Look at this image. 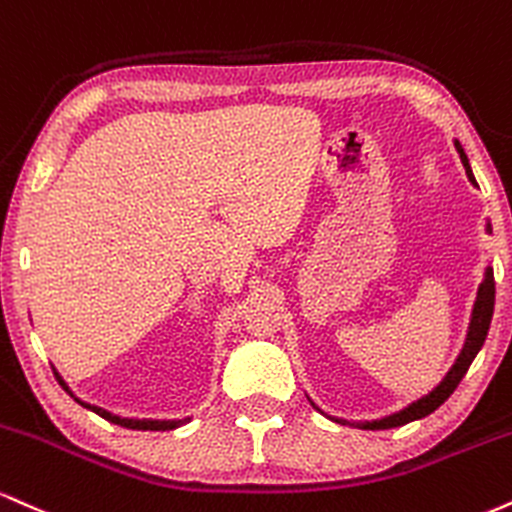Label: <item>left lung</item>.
<instances>
[{
  "label": "left lung",
  "mask_w": 512,
  "mask_h": 512,
  "mask_svg": "<svg viewBox=\"0 0 512 512\" xmlns=\"http://www.w3.org/2000/svg\"><path fill=\"white\" fill-rule=\"evenodd\" d=\"M455 148H458L462 165H465V170H467V177L472 179V184H477L474 182V174L470 170V162H467L465 150L460 148V143H455ZM494 302H496L494 270L486 268V278L482 282V287H479L477 304H474V311H472V323H470V333H467V342H465V347H462L458 362L453 364V369H450L448 376L441 381V386H438L436 390H431L426 398L412 402L410 407H405V410L398 414H390V417L381 419V422L362 424L364 429H393V426L414 422V419H422V417H426V414L438 410V407H441L443 402L453 395V390L460 386L462 376L467 374V369H470V364L474 362V357H477V352L482 350L486 333H489V326H491V316H494Z\"/></svg>",
  "instance_id": "1"
}]
</instances>
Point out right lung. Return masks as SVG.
Instances as JSON below:
<instances>
[{"label": "right lung", "mask_w": 512, "mask_h": 512, "mask_svg": "<svg viewBox=\"0 0 512 512\" xmlns=\"http://www.w3.org/2000/svg\"><path fill=\"white\" fill-rule=\"evenodd\" d=\"M54 376H57V374H54ZM57 381L62 383V388L66 390V393H69V388H66V383L62 381V378L57 376ZM81 405L88 407V410H93L95 414H100V417L107 419V422L124 426V429H136V431H170V429H177L179 424H184V422H150V419H122V417H114V414H110V412L100 410V407L86 405V402H81Z\"/></svg>", "instance_id": "right-lung-1"}]
</instances>
